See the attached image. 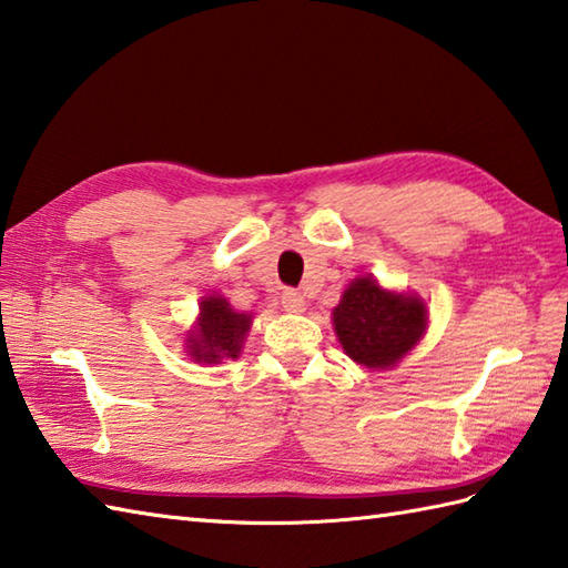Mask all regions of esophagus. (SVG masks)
Returning a JSON list of instances; mask_svg holds the SVG:
<instances>
[{
  "label": "esophagus",
  "instance_id": "1",
  "mask_svg": "<svg viewBox=\"0 0 568 568\" xmlns=\"http://www.w3.org/2000/svg\"><path fill=\"white\" fill-rule=\"evenodd\" d=\"M282 306L288 313H304L306 311V296L298 288H286L282 294Z\"/></svg>",
  "mask_w": 568,
  "mask_h": 568
}]
</instances>
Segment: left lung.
Segmentation results:
<instances>
[{
  "label": "left lung",
  "instance_id": "8db88e82",
  "mask_svg": "<svg viewBox=\"0 0 568 568\" xmlns=\"http://www.w3.org/2000/svg\"><path fill=\"white\" fill-rule=\"evenodd\" d=\"M333 325L352 362L388 369L420 343L427 306L418 294L390 292L372 276H355L333 308Z\"/></svg>",
  "mask_w": 568,
  "mask_h": 568
}]
</instances>
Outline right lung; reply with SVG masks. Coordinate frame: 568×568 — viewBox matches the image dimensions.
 Listing matches in <instances>:
<instances>
[{
  "mask_svg": "<svg viewBox=\"0 0 568 568\" xmlns=\"http://www.w3.org/2000/svg\"><path fill=\"white\" fill-rule=\"evenodd\" d=\"M250 313L231 308L223 296H204L199 304L194 331L186 333V355L199 364H221L223 359H237L250 333Z\"/></svg>",
  "mask_w": 568,
  "mask_h": 568,
  "instance_id": "right-lung-1",
  "label": "right lung"
}]
</instances>
